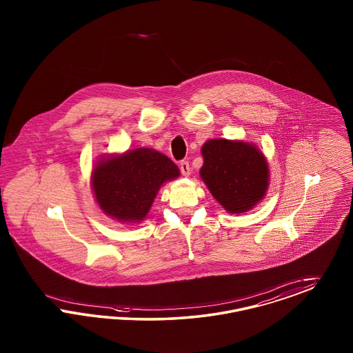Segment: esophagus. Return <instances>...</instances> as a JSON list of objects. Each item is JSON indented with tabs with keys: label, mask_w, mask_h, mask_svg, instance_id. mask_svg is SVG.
Returning <instances> with one entry per match:
<instances>
[{
	"label": "esophagus",
	"mask_w": 353,
	"mask_h": 353,
	"mask_svg": "<svg viewBox=\"0 0 353 353\" xmlns=\"http://www.w3.org/2000/svg\"><path fill=\"white\" fill-rule=\"evenodd\" d=\"M180 170H181L183 176H189V174H190V165H189V161L183 160V161L180 163Z\"/></svg>",
	"instance_id": "1"
}]
</instances>
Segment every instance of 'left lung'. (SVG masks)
Listing matches in <instances>:
<instances>
[{
    "mask_svg": "<svg viewBox=\"0 0 353 353\" xmlns=\"http://www.w3.org/2000/svg\"><path fill=\"white\" fill-rule=\"evenodd\" d=\"M201 177L211 194L228 212H246L265 196L268 161L253 145L211 139L202 147Z\"/></svg>",
    "mask_w": 353,
    "mask_h": 353,
    "instance_id": "obj_1",
    "label": "left lung"
}]
</instances>
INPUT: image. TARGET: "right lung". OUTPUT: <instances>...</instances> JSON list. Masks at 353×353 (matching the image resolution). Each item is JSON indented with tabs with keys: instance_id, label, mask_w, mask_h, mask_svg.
Wrapping results in <instances>:
<instances>
[{
	"instance_id": "right-lung-1",
	"label": "right lung",
	"mask_w": 353,
	"mask_h": 353,
	"mask_svg": "<svg viewBox=\"0 0 353 353\" xmlns=\"http://www.w3.org/2000/svg\"><path fill=\"white\" fill-rule=\"evenodd\" d=\"M180 176L179 167L151 148H137L100 160L92 172V189L100 208L120 221L146 218L160 186Z\"/></svg>"
}]
</instances>
